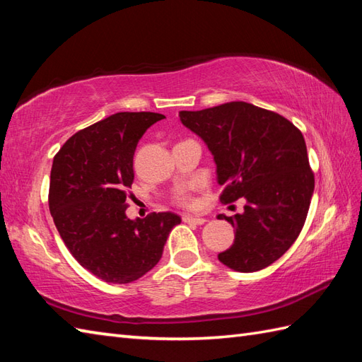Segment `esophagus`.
<instances>
[{
    "label": "esophagus",
    "mask_w": 362,
    "mask_h": 362,
    "mask_svg": "<svg viewBox=\"0 0 362 362\" xmlns=\"http://www.w3.org/2000/svg\"><path fill=\"white\" fill-rule=\"evenodd\" d=\"M183 222H189V224H196V226H202L206 222L205 218H196V216H189V214H183L182 216Z\"/></svg>",
    "instance_id": "obj_1"
}]
</instances>
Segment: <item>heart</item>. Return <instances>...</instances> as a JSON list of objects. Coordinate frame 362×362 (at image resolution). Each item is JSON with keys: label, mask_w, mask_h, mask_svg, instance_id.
Here are the masks:
<instances>
[{"label": "heart", "mask_w": 362, "mask_h": 362, "mask_svg": "<svg viewBox=\"0 0 362 362\" xmlns=\"http://www.w3.org/2000/svg\"><path fill=\"white\" fill-rule=\"evenodd\" d=\"M174 204L182 206V209H194V206L197 205V201L193 194V191L180 189V191H177L174 196Z\"/></svg>", "instance_id": "b5f03b06"}]
</instances>
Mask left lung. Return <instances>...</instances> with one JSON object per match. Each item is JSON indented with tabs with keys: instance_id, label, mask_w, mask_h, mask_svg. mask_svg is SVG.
I'll use <instances>...</instances> for the list:
<instances>
[{
	"instance_id": "1",
	"label": "left lung",
	"mask_w": 362,
	"mask_h": 362,
	"mask_svg": "<svg viewBox=\"0 0 362 362\" xmlns=\"http://www.w3.org/2000/svg\"><path fill=\"white\" fill-rule=\"evenodd\" d=\"M180 119L213 153L224 185L221 204L247 202L241 214L224 216L235 241L219 261L238 272L271 266L302 232L314 193L302 132L281 115L243 101L183 110Z\"/></svg>"
}]
</instances>
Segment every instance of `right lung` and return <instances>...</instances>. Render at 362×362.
Listing matches in <instances>:
<instances>
[{
	"instance_id": "add662e5",
	"label": "right lung",
	"mask_w": 362,
	"mask_h": 362,
	"mask_svg": "<svg viewBox=\"0 0 362 362\" xmlns=\"http://www.w3.org/2000/svg\"><path fill=\"white\" fill-rule=\"evenodd\" d=\"M165 115L119 112L68 138L54 156L49 211L76 261L107 283H132L156 266L177 214L126 216L134 153L143 134Z\"/></svg>"
}]
</instances>
